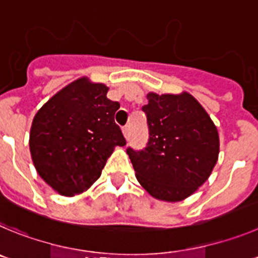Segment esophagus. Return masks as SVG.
Listing matches in <instances>:
<instances>
[{
    "label": "esophagus",
    "instance_id": "1",
    "mask_svg": "<svg viewBox=\"0 0 258 258\" xmlns=\"http://www.w3.org/2000/svg\"><path fill=\"white\" fill-rule=\"evenodd\" d=\"M122 131H123L124 138L128 139V138H130V126H124V127H123V130H122Z\"/></svg>",
    "mask_w": 258,
    "mask_h": 258
}]
</instances>
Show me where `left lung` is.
Wrapping results in <instances>:
<instances>
[{"label": "left lung", "mask_w": 258, "mask_h": 258, "mask_svg": "<svg viewBox=\"0 0 258 258\" xmlns=\"http://www.w3.org/2000/svg\"><path fill=\"white\" fill-rule=\"evenodd\" d=\"M141 108L149 140L141 150L127 148L136 177L154 198L178 202L210 177L219 157V134L190 94L148 95Z\"/></svg>", "instance_id": "left-lung-1"}]
</instances>
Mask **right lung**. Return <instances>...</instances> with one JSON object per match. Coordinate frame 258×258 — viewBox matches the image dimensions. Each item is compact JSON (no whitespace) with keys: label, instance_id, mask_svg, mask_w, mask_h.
<instances>
[{"label":"right lung","instance_id":"add662e5","mask_svg":"<svg viewBox=\"0 0 258 258\" xmlns=\"http://www.w3.org/2000/svg\"><path fill=\"white\" fill-rule=\"evenodd\" d=\"M108 87L86 78L74 81L39 109L29 148L37 172L54 190L72 197L100 177L114 146L126 139L114 122L118 101Z\"/></svg>","mask_w":258,"mask_h":258}]
</instances>
